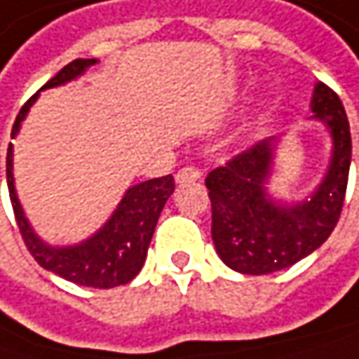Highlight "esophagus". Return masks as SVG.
I'll return each mask as SVG.
<instances>
[{
  "label": "esophagus",
  "mask_w": 359,
  "mask_h": 359,
  "mask_svg": "<svg viewBox=\"0 0 359 359\" xmlns=\"http://www.w3.org/2000/svg\"><path fill=\"white\" fill-rule=\"evenodd\" d=\"M177 182L179 184H184V182H195V180L201 179V172L195 168V166H184V168H180L179 172H177Z\"/></svg>",
  "instance_id": "34e87169"
}]
</instances>
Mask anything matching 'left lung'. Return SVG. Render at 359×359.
I'll list each match as a JSON object with an SVG mask.
<instances>
[{
	"instance_id": "obj_1",
	"label": "left lung",
	"mask_w": 359,
	"mask_h": 359,
	"mask_svg": "<svg viewBox=\"0 0 359 359\" xmlns=\"http://www.w3.org/2000/svg\"><path fill=\"white\" fill-rule=\"evenodd\" d=\"M310 111L333 137L329 168L310 199L287 205L267 193L279 137L248 147L205 179L213 245L219 259L238 273L265 276L298 263L323 245L339 222L351 164L347 114L339 96L323 82L314 86Z\"/></svg>"
}]
</instances>
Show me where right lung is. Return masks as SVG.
Wrapping results in <instances>:
<instances>
[{
    "mask_svg": "<svg viewBox=\"0 0 359 359\" xmlns=\"http://www.w3.org/2000/svg\"><path fill=\"white\" fill-rule=\"evenodd\" d=\"M94 63H98V59H76L67 63L55 78H50L41 90L72 82L78 76H82ZM36 98H39V92L20 109L14 127H12V140L18 135L22 121L26 118V114L30 111V107L36 102ZM6 166H8L10 201L14 208L20 234L24 238L26 248L30 250V255L36 259L41 267H45L47 271L63 277L72 283L86 285V287H100V290L129 283L142 271L146 263L147 246L154 236L160 212L175 191L172 175L146 180L127 189L125 197L116 205L109 222L80 245L50 246L36 236V232L32 230L30 222L26 219L24 210L18 201L14 172H12L14 170V146L12 144L8 147Z\"/></svg>",
    "mask_w": 359,
    "mask_h": 359,
    "instance_id": "1",
    "label": "right lung"
}]
</instances>
